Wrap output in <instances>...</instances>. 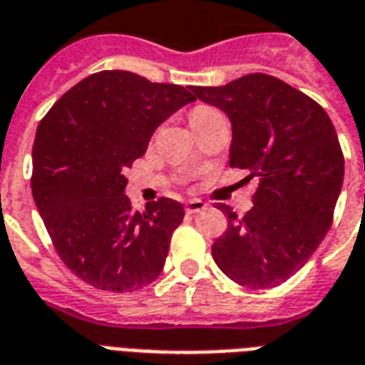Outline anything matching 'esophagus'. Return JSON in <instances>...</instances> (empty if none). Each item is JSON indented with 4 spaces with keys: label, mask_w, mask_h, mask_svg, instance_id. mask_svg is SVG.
<instances>
[{
    "label": "esophagus",
    "mask_w": 365,
    "mask_h": 365,
    "mask_svg": "<svg viewBox=\"0 0 365 365\" xmlns=\"http://www.w3.org/2000/svg\"><path fill=\"white\" fill-rule=\"evenodd\" d=\"M203 209H205V202H202V200H188L185 205L186 213H200Z\"/></svg>",
    "instance_id": "1"
}]
</instances>
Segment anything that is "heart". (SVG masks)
<instances>
[{
  "label": "heart",
  "mask_w": 365,
  "mask_h": 365,
  "mask_svg": "<svg viewBox=\"0 0 365 365\" xmlns=\"http://www.w3.org/2000/svg\"><path fill=\"white\" fill-rule=\"evenodd\" d=\"M213 112H217V110L209 108V106H197V108H194V110H192V114H190L192 125H194L196 121L202 120V118H205V115L213 114Z\"/></svg>",
  "instance_id": "1"
}]
</instances>
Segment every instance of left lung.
Masks as SVG:
<instances>
[{
	"instance_id": "1",
	"label": "left lung",
	"mask_w": 365,
	"mask_h": 365,
	"mask_svg": "<svg viewBox=\"0 0 365 365\" xmlns=\"http://www.w3.org/2000/svg\"><path fill=\"white\" fill-rule=\"evenodd\" d=\"M232 123L230 165L259 179L253 207L215 240L217 267L236 284L267 289L304 267L333 222L344 158L329 115L309 95L268 74L190 87Z\"/></svg>"
}]
</instances>
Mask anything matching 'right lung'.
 Returning a JSON list of instances; mask_svg holds the SVG:
<instances>
[{"mask_svg":"<svg viewBox=\"0 0 365 365\" xmlns=\"http://www.w3.org/2000/svg\"><path fill=\"white\" fill-rule=\"evenodd\" d=\"M190 87L152 83L125 70H103L62 95L39 121L32 148V194L61 261L97 289L127 293L152 284L185 217L160 197L135 211L123 194L152 133Z\"/></svg>","mask_w":365,"mask_h":365,"instance_id":"obj_1","label":"right lung"}]
</instances>
